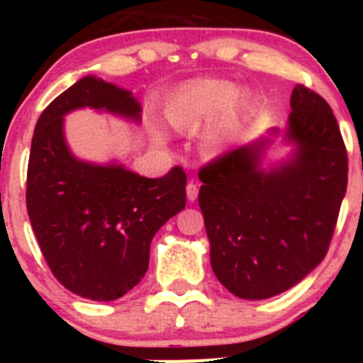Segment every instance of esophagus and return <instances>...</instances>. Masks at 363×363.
<instances>
[{"mask_svg":"<svg viewBox=\"0 0 363 363\" xmlns=\"http://www.w3.org/2000/svg\"><path fill=\"white\" fill-rule=\"evenodd\" d=\"M185 191H187V200L189 201L196 200V198H198V185L194 184V182H189L187 189H185Z\"/></svg>","mask_w":363,"mask_h":363,"instance_id":"34e87169","label":"esophagus"}]
</instances>
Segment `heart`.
Masks as SVG:
<instances>
[{
    "label": "heart",
    "instance_id": "obj_1",
    "mask_svg": "<svg viewBox=\"0 0 363 363\" xmlns=\"http://www.w3.org/2000/svg\"><path fill=\"white\" fill-rule=\"evenodd\" d=\"M238 85L225 79H200L182 86L167 99L163 114L178 130L198 129L205 121L213 123L201 136V149L207 156H216L229 145L240 123Z\"/></svg>",
    "mask_w": 363,
    "mask_h": 363
}]
</instances>
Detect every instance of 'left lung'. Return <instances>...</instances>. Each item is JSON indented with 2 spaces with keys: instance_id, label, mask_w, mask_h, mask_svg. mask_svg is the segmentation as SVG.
<instances>
[{
  "instance_id": "8db88e82",
  "label": "left lung",
  "mask_w": 363,
  "mask_h": 363,
  "mask_svg": "<svg viewBox=\"0 0 363 363\" xmlns=\"http://www.w3.org/2000/svg\"><path fill=\"white\" fill-rule=\"evenodd\" d=\"M278 136V129L269 130ZM236 147L200 171L198 203L211 265L243 300L291 289L325 258L347 189V150L325 99L303 85L291 94L284 162L262 167L271 138Z\"/></svg>"
}]
</instances>
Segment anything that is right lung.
I'll return each mask as SVG.
<instances>
[{
    "label": "right lung",
    "instance_id": "1",
    "mask_svg": "<svg viewBox=\"0 0 363 363\" xmlns=\"http://www.w3.org/2000/svg\"><path fill=\"white\" fill-rule=\"evenodd\" d=\"M140 123L142 105L130 91L85 76L41 112L27 172V211L40 249L70 293L112 301L140 284L150 242L185 207V176L174 167L145 178L121 163L76 158L65 140V116L78 108Z\"/></svg>",
    "mask_w": 363,
    "mask_h": 363
}]
</instances>
